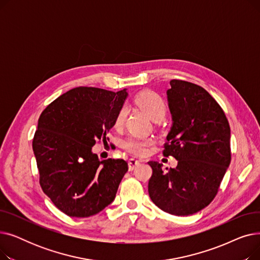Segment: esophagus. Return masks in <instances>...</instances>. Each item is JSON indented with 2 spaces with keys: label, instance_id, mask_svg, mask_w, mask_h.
Returning <instances> with one entry per match:
<instances>
[{
  "label": "esophagus",
  "instance_id": "esophagus-1",
  "mask_svg": "<svg viewBox=\"0 0 260 260\" xmlns=\"http://www.w3.org/2000/svg\"><path fill=\"white\" fill-rule=\"evenodd\" d=\"M139 165H140V161L139 160L135 159V158H131L128 160V170L133 171V170L136 169V167H138Z\"/></svg>",
  "mask_w": 260,
  "mask_h": 260
}]
</instances>
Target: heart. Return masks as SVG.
Listing matches in <instances>:
<instances>
[{
	"label": "heart",
	"instance_id": "1",
	"mask_svg": "<svg viewBox=\"0 0 260 260\" xmlns=\"http://www.w3.org/2000/svg\"><path fill=\"white\" fill-rule=\"evenodd\" d=\"M135 103L141 111H143L149 118L154 121L161 120L167 113L166 101L159 93L153 90H144L138 93L135 97ZM127 111L124 106H122L115 118L114 125L116 128H120L126 118ZM153 144L152 139L139 138V137H128L122 142V146L127 152L134 155H144L147 152V148Z\"/></svg>",
	"mask_w": 260,
	"mask_h": 260
}]
</instances>
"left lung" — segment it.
<instances>
[{"instance_id": "left-lung-1", "label": "left lung", "mask_w": 260, "mask_h": 260, "mask_svg": "<svg viewBox=\"0 0 260 260\" xmlns=\"http://www.w3.org/2000/svg\"><path fill=\"white\" fill-rule=\"evenodd\" d=\"M173 126L163 156L176 169L149 161L148 194L156 206L176 216L193 215L213 201L231 162V129L221 106L203 87L183 80L170 82Z\"/></svg>"}]
</instances>
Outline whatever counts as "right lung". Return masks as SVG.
<instances>
[{
  "label": "right lung",
  "instance_id": "1",
  "mask_svg": "<svg viewBox=\"0 0 260 260\" xmlns=\"http://www.w3.org/2000/svg\"><path fill=\"white\" fill-rule=\"evenodd\" d=\"M126 95L125 89L79 86L53 100L39 118L32 148L40 185L67 216L95 215L116 197L127 162L100 161L91 146L109 141L107 134Z\"/></svg>",
  "mask_w": 260,
  "mask_h": 260
}]
</instances>
